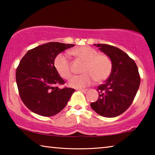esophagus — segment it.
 I'll return each mask as SVG.
<instances>
[{"label":"esophagus","instance_id":"obj_1","mask_svg":"<svg viewBox=\"0 0 155 155\" xmlns=\"http://www.w3.org/2000/svg\"><path fill=\"white\" fill-rule=\"evenodd\" d=\"M78 90H79L81 91H83V92H85L86 91H87V89H78Z\"/></svg>","mask_w":155,"mask_h":155}]
</instances>
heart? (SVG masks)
<instances>
[{"mask_svg":"<svg viewBox=\"0 0 155 155\" xmlns=\"http://www.w3.org/2000/svg\"><path fill=\"white\" fill-rule=\"evenodd\" d=\"M85 62L83 72L85 74L74 76L69 81V85L72 87L81 88L89 86L94 81L101 83L109 77L112 70V62L106 54H99L98 52L90 46H82L73 49L70 52ZM54 65L61 77L69 78L72 74L71 65L66 54H59L54 59Z\"/></svg>","mask_w":155,"mask_h":155,"instance_id":"obj_1","label":"heart"}]
</instances>
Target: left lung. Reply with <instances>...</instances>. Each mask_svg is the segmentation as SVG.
<instances>
[{"instance_id": "8db88e82", "label": "left lung", "mask_w": 155, "mask_h": 155, "mask_svg": "<svg viewBox=\"0 0 155 155\" xmlns=\"http://www.w3.org/2000/svg\"><path fill=\"white\" fill-rule=\"evenodd\" d=\"M108 56L112 70L108 79L99 85L98 98L90 104L98 115L114 117L124 113L134 100L140 85L137 65L124 51L108 44H94Z\"/></svg>"}]
</instances>
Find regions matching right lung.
<instances>
[{
    "mask_svg": "<svg viewBox=\"0 0 155 155\" xmlns=\"http://www.w3.org/2000/svg\"><path fill=\"white\" fill-rule=\"evenodd\" d=\"M74 44L49 42L28 51L17 68L15 79L21 99L36 114L51 117L64 109L74 92L70 87L59 88L65 83L54 65L62 51Z\"/></svg>",
    "mask_w": 155,
    "mask_h": 155,
    "instance_id": "1",
    "label": "right lung"
}]
</instances>
